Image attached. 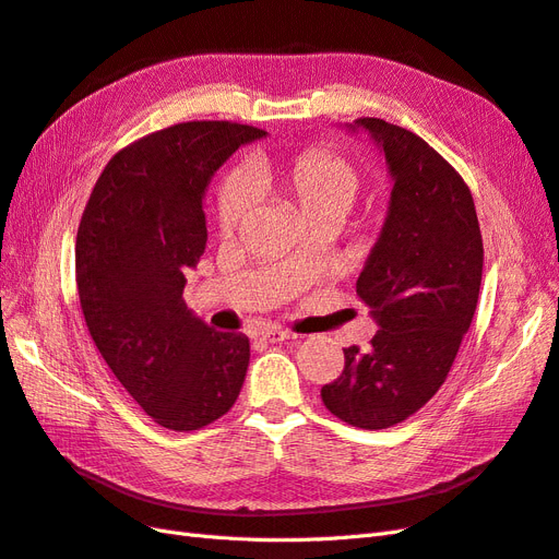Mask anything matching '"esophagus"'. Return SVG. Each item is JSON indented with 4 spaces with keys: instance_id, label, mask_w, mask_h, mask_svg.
<instances>
[{
    "instance_id": "34e87169",
    "label": "esophagus",
    "mask_w": 559,
    "mask_h": 559,
    "mask_svg": "<svg viewBox=\"0 0 559 559\" xmlns=\"http://www.w3.org/2000/svg\"><path fill=\"white\" fill-rule=\"evenodd\" d=\"M294 337H296L294 333L275 329V326L263 329V331L259 333V341H263V343H286V341H294Z\"/></svg>"
}]
</instances>
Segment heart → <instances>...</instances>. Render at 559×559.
Wrapping results in <instances>:
<instances>
[{
	"instance_id": "obj_1",
	"label": "heart",
	"mask_w": 559,
	"mask_h": 559,
	"mask_svg": "<svg viewBox=\"0 0 559 559\" xmlns=\"http://www.w3.org/2000/svg\"><path fill=\"white\" fill-rule=\"evenodd\" d=\"M249 181L259 193L289 202L306 224H341L359 191L354 167L326 151H306L292 160L259 158L251 167ZM249 202L247 179L230 177L218 195V226L224 233L238 228Z\"/></svg>"
}]
</instances>
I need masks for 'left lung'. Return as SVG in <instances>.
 <instances>
[{
    "label": "left lung",
    "instance_id": "left-lung-1",
    "mask_svg": "<svg viewBox=\"0 0 559 559\" xmlns=\"http://www.w3.org/2000/svg\"><path fill=\"white\" fill-rule=\"evenodd\" d=\"M345 128L378 146L392 195L357 280L378 333L364 352L343 349V373L321 401L352 427L386 429L445 382L478 306L483 238L468 186L425 140L382 118Z\"/></svg>",
    "mask_w": 559,
    "mask_h": 559
}]
</instances>
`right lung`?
<instances>
[{"mask_svg": "<svg viewBox=\"0 0 559 559\" xmlns=\"http://www.w3.org/2000/svg\"><path fill=\"white\" fill-rule=\"evenodd\" d=\"M265 130L193 121L130 144L99 175L76 233V289L93 341L126 392L173 431L226 415L249 337L210 329L181 298L207 245L205 191Z\"/></svg>", "mask_w": 559, "mask_h": 559, "instance_id": "obj_1", "label": "right lung"}]
</instances>
